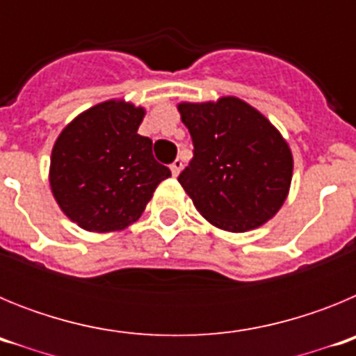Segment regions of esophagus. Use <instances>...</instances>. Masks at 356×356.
Returning <instances> with one entry per match:
<instances>
[{
    "label": "esophagus",
    "mask_w": 356,
    "mask_h": 356,
    "mask_svg": "<svg viewBox=\"0 0 356 356\" xmlns=\"http://www.w3.org/2000/svg\"><path fill=\"white\" fill-rule=\"evenodd\" d=\"M169 168H171V172H172V176H178V175H180L181 168H184V162H181V160H178V159H176L175 162H172L171 165H169Z\"/></svg>",
    "instance_id": "1"
}]
</instances>
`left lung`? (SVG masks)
I'll return each instance as SVG.
<instances>
[{
	"instance_id": "1",
	"label": "left lung",
	"mask_w": 356,
	"mask_h": 356,
	"mask_svg": "<svg viewBox=\"0 0 356 356\" xmlns=\"http://www.w3.org/2000/svg\"><path fill=\"white\" fill-rule=\"evenodd\" d=\"M194 156L178 181L197 212L217 228H259L284 205L292 153L280 131L238 97L180 103Z\"/></svg>"
}]
</instances>
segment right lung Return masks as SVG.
Instances as JSON below:
<instances>
[{
    "mask_svg": "<svg viewBox=\"0 0 356 356\" xmlns=\"http://www.w3.org/2000/svg\"><path fill=\"white\" fill-rule=\"evenodd\" d=\"M144 108L99 103L62 130L51 153L49 185L62 212L87 232H115L137 221L156 185L171 176L137 134Z\"/></svg>",
    "mask_w": 356,
    "mask_h": 356,
    "instance_id": "right-lung-1",
    "label": "right lung"
}]
</instances>
